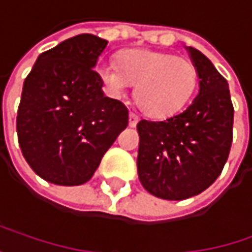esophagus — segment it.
<instances>
[{
	"instance_id": "esophagus-1",
	"label": "esophagus",
	"mask_w": 252,
	"mask_h": 252,
	"mask_svg": "<svg viewBox=\"0 0 252 252\" xmlns=\"http://www.w3.org/2000/svg\"><path fill=\"white\" fill-rule=\"evenodd\" d=\"M138 122H139V117H138L136 114L130 113V114H129V126H130V127H135V126L138 125Z\"/></svg>"
}]
</instances>
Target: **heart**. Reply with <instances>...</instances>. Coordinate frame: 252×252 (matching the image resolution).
Wrapping results in <instances>:
<instances>
[{"label": "heart", "mask_w": 252, "mask_h": 252, "mask_svg": "<svg viewBox=\"0 0 252 252\" xmlns=\"http://www.w3.org/2000/svg\"><path fill=\"white\" fill-rule=\"evenodd\" d=\"M116 63L98 69L107 90L116 98L135 87V102L150 117L163 119L178 113L191 98L197 84L194 63L165 52L145 49L125 50Z\"/></svg>", "instance_id": "b5f03b06"}]
</instances>
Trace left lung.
<instances>
[{"instance_id":"left-lung-1","label":"left lung","mask_w":252,"mask_h":252,"mask_svg":"<svg viewBox=\"0 0 252 252\" xmlns=\"http://www.w3.org/2000/svg\"><path fill=\"white\" fill-rule=\"evenodd\" d=\"M186 49L197 69V96L178 116L136 125L139 181L148 193L166 200L189 199L206 190L221 174L233 139L227 80L203 53Z\"/></svg>"}]
</instances>
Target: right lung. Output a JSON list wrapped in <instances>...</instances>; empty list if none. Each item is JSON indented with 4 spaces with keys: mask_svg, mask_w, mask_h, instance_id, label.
I'll use <instances>...</instances> for the list:
<instances>
[{
    "mask_svg": "<svg viewBox=\"0 0 252 252\" xmlns=\"http://www.w3.org/2000/svg\"><path fill=\"white\" fill-rule=\"evenodd\" d=\"M107 44L92 34L68 38L41 53L25 78L17 139L28 165L49 183H87L127 126V108L104 95L93 69Z\"/></svg>",
    "mask_w": 252,
    "mask_h": 252,
    "instance_id": "obj_1",
    "label": "right lung"
}]
</instances>
